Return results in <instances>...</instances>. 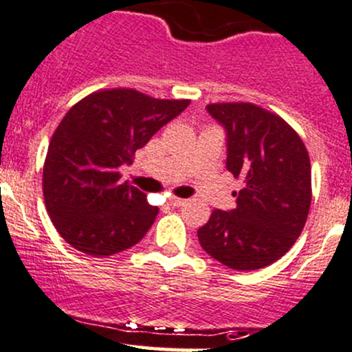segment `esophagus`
Instances as JSON below:
<instances>
[{
	"label": "esophagus",
	"mask_w": 352,
	"mask_h": 352,
	"mask_svg": "<svg viewBox=\"0 0 352 352\" xmlns=\"http://www.w3.org/2000/svg\"><path fill=\"white\" fill-rule=\"evenodd\" d=\"M168 203H169V205H171V206H183L184 203H186V200H183V198L173 197V198H169Z\"/></svg>",
	"instance_id": "34e87169"
}]
</instances>
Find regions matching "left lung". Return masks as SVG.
Listing matches in <instances>:
<instances>
[{"label": "left lung", "mask_w": 352, "mask_h": 352, "mask_svg": "<svg viewBox=\"0 0 352 352\" xmlns=\"http://www.w3.org/2000/svg\"><path fill=\"white\" fill-rule=\"evenodd\" d=\"M206 111L226 129V166L244 188L234 193V210H213L198 229V241L230 270L270 266L305 227L311 201L309 152L283 118L257 104L212 103Z\"/></svg>", "instance_id": "left-lung-1"}]
</instances>
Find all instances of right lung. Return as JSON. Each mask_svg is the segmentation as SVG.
Here are the masks:
<instances>
[{
  "label": "right lung",
  "instance_id": "obj_1",
  "mask_svg": "<svg viewBox=\"0 0 352 352\" xmlns=\"http://www.w3.org/2000/svg\"><path fill=\"white\" fill-rule=\"evenodd\" d=\"M188 104L117 88L91 93L67 111L49 144L42 184L50 220L69 245L113 256L147 234L159 208L120 183V168Z\"/></svg>",
  "mask_w": 352,
  "mask_h": 352
}]
</instances>
